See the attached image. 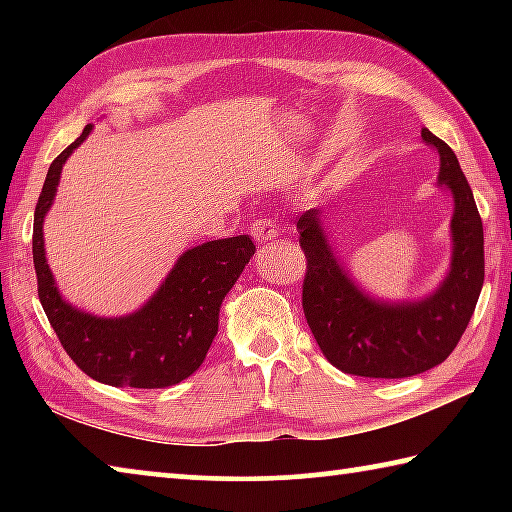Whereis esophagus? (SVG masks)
Returning a JSON list of instances; mask_svg holds the SVG:
<instances>
[{
  "label": "esophagus",
  "instance_id": "esophagus-1",
  "mask_svg": "<svg viewBox=\"0 0 512 512\" xmlns=\"http://www.w3.org/2000/svg\"><path fill=\"white\" fill-rule=\"evenodd\" d=\"M250 235L255 241H271L277 235V225L273 219H257L250 225Z\"/></svg>",
  "mask_w": 512,
  "mask_h": 512
}]
</instances>
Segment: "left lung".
Returning <instances> with one entry per match:
<instances>
[{
	"label": "left lung",
	"instance_id": "obj_1",
	"mask_svg": "<svg viewBox=\"0 0 512 512\" xmlns=\"http://www.w3.org/2000/svg\"><path fill=\"white\" fill-rule=\"evenodd\" d=\"M440 155L438 185L454 196L452 264L424 300L384 302L363 293L329 246L320 210L298 219L307 257L302 309L325 359L348 375L402 379L443 363L461 341L483 287V223L454 151L422 128Z\"/></svg>",
	"mask_w": 512,
	"mask_h": 512
}]
</instances>
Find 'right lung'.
Masks as SVG:
<instances>
[{
    "label": "right lung",
    "mask_w": 512,
    "mask_h": 512,
    "mask_svg": "<svg viewBox=\"0 0 512 512\" xmlns=\"http://www.w3.org/2000/svg\"><path fill=\"white\" fill-rule=\"evenodd\" d=\"M83 128L51 162L33 214V266L38 298L60 345L85 375L108 386L167 388L201 366L219 332V309L255 255L248 235L214 239L185 250L153 298L133 314L101 318L60 298L45 257L42 223L54 203L65 160L90 135Z\"/></svg>",
    "instance_id": "obj_1"
}]
</instances>
